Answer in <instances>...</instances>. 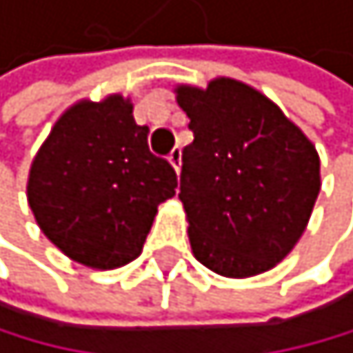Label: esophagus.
Here are the masks:
<instances>
[{"mask_svg": "<svg viewBox=\"0 0 353 353\" xmlns=\"http://www.w3.org/2000/svg\"><path fill=\"white\" fill-rule=\"evenodd\" d=\"M168 161H170V165H172L176 170V174H179V170H181V148H174L172 152H170Z\"/></svg>", "mask_w": 353, "mask_h": 353, "instance_id": "esophagus-1", "label": "esophagus"}]
</instances>
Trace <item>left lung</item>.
<instances>
[{
    "instance_id": "obj_1",
    "label": "left lung",
    "mask_w": 353,
    "mask_h": 353,
    "mask_svg": "<svg viewBox=\"0 0 353 353\" xmlns=\"http://www.w3.org/2000/svg\"><path fill=\"white\" fill-rule=\"evenodd\" d=\"M174 94L194 132L179 192L192 254L225 279L272 270L310 223L321 192L316 145L270 97L232 77L179 83Z\"/></svg>"
}]
</instances>
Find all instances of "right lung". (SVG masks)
I'll list each match as a JSON object with an SVG mask.
<instances>
[{"label":"right lung","instance_id":"add662e5","mask_svg":"<svg viewBox=\"0 0 353 353\" xmlns=\"http://www.w3.org/2000/svg\"><path fill=\"white\" fill-rule=\"evenodd\" d=\"M132 110L119 92L72 103L30 163L26 196L39 230L90 270L134 261L159 205L174 196V170L148 150L150 130Z\"/></svg>","mask_w":353,"mask_h":353}]
</instances>
